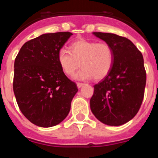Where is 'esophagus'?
I'll return each mask as SVG.
<instances>
[{
  "label": "esophagus",
  "mask_w": 158,
  "mask_h": 158,
  "mask_svg": "<svg viewBox=\"0 0 158 158\" xmlns=\"http://www.w3.org/2000/svg\"><path fill=\"white\" fill-rule=\"evenodd\" d=\"M83 85H84V84L82 83V82H77V86H78V88L82 87V86H83Z\"/></svg>",
  "instance_id": "34e87169"
}]
</instances>
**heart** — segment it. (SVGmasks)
<instances>
[{
  "mask_svg": "<svg viewBox=\"0 0 158 158\" xmlns=\"http://www.w3.org/2000/svg\"><path fill=\"white\" fill-rule=\"evenodd\" d=\"M70 51L61 48L57 60L61 70L67 76H72L80 67L76 79H89L94 77L101 80L110 73L114 64V54L112 47L106 42L79 39L69 46Z\"/></svg>",
  "mask_w": 158,
  "mask_h": 158,
  "instance_id": "b5f03b06",
  "label": "heart"
}]
</instances>
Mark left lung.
I'll list each match as a JSON object with an SVG mask.
<instances>
[{"mask_svg": "<svg viewBox=\"0 0 158 158\" xmlns=\"http://www.w3.org/2000/svg\"><path fill=\"white\" fill-rule=\"evenodd\" d=\"M94 34L112 47L114 61L110 73L94 85L90 108L101 122L118 126L133 118L142 104L147 81L143 57L127 38L107 32Z\"/></svg>", "mask_w": 158, "mask_h": 158, "instance_id": "1", "label": "left lung"}]
</instances>
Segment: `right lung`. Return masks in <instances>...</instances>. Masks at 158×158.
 Returning a JSON list of instances; mask_svg holds the SVG:
<instances>
[{
    "label": "right lung",
    "instance_id": "1",
    "mask_svg": "<svg viewBox=\"0 0 158 158\" xmlns=\"http://www.w3.org/2000/svg\"><path fill=\"white\" fill-rule=\"evenodd\" d=\"M72 35L46 33L23 44L15 60L13 90L19 109L32 124L51 127L69 114L78 91L61 70L57 52Z\"/></svg>",
    "mask_w": 158,
    "mask_h": 158
}]
</instances>
